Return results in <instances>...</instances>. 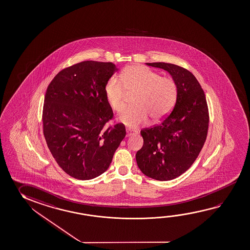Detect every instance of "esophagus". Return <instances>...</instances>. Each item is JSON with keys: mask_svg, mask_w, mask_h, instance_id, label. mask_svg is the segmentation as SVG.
Wrapping results in <instances>:
<instances>
[{"mask_svg": "<svg viewBox=\"0 0 250 250\" xmlns=\"http://www.w3.org/2000/svg\"><path fill=\"white\" fill-rule=\"evenodd\" d=\"M136 134V132L135 131L130 130V129H126V136L127 137H129L131 135H135Z\"/></svg>", "mask_w": 250, "mask_h": 250, "instance_id": "obj_1", "label": "esophagus"}]
</instances>
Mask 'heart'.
<instances>
[{"label":"heart","mask_w":250,"mask_h":250,"mask_svg":"<svg viewBox=\"0 0 250 250\" xmlns=\"http://www.w3.org/2000/svg\"><path fill=\"white\" fill-rule=\"evenodd\" d=\"M121 79L111 77L104 91L107 103L116 112L125 107L126 91L135 92V106L118 115V120L127 127L137 128L147 123L148 115L154 122L163 119L174 106L177 87L169 77H162L147 67L134 65L123 70Z\"/></svg>","instance_id":"heart-1"}]
</instances>
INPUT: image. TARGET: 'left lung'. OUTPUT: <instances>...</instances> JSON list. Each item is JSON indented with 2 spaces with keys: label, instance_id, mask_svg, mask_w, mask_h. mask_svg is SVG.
Masks as SVG:
<instances>
[{
  "label": "left lung",
  "instance_id": "left-lung-1",
  "mask_svg": "<svg viewBox=\"0 0 250 250\" xmlns=\"http://www.w3.org/2000/svg\"><path fill=\"white\" fill-rule=\"evenodd\" d=\"M164 69L177 87L174 108L161 124L141 131L143 146L135 155L143 174L169 181L188 170L206 141L208 110L206 97L191 72L174 64L146 63Z\"/></svg>",
  "mask_w": 250,
  "mask_h": 250
}]
</instances>
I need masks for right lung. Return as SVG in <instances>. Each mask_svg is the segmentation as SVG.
I'll use <instances>...</instances> for the list:
<instances>
[{
    "label": "right lung",
    "instance_id": "add662e5",
    "mask_svg": "<svg viewBox=\"0 0 250 250\" xmlns=\"http://www.w3.org/2000/svg\"><path fill=\"white\" fill-rule=\"evenodd\" d=\"M116 71L112 62L85 61L60 71L47 88L45 140L56 163L74 178L103 174L126 135L123 123L104 128L113 117L104 88Z\"/></svg>",
    "mask_w": 250,
    "mask_h": 250
}]
</instances>
